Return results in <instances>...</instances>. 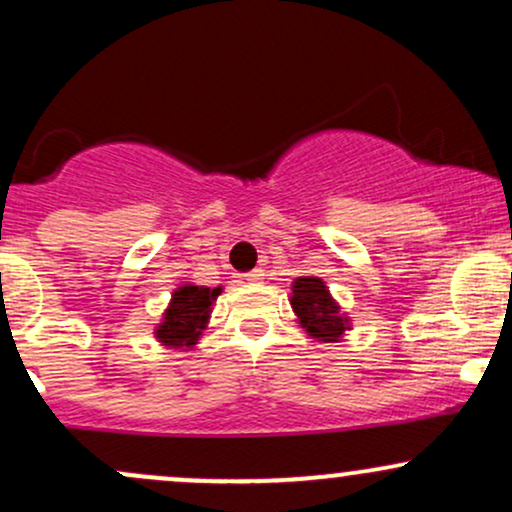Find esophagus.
Segmentation results:
<instances>
[{"label":"esophagus","instance_id":"obj_1","mask_svg":"<svg viewBox=\"0 0 512 512\" xmlns=\"http://www.w3.org/2000/svg\"><path fill=\"white\" fill-rule=\"evenodd\" d=\"M262 279H264L262 269H252V272L245 274V281H248V284H260Z\"/></svg>","mask_w":512,"mask_h":512}]
</instances>
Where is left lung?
<instances>
[{
    "label": "left lung",
    "mask_w": 512,
    "mask_h": 512,
    "mask_svg": "<svg viewBox=\"0 0 512 512\" xmlns=\"http://www.w3.org/2000/svg\"><path fill=\"white\" fill-rule=\"evenodd\" d=\"M291 308L308 337L317 342H339L351 322L327 291L320 276H298L291 286Z\"/></svg>",
    "instance_id": "1"
}]
</instances>
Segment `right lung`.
<instances>
[{
    "mask_svg": "<svg viewBox=\"0 0 512 512\" xmlns=\"http://www.w3.org/2000/svg\"><path fill=\"white\" fill-rule=\"evenodd\" d=\"M221 286L207 289V286L182 284L173 291L161 325L156 327V339L170 349H192L202 332L207 330L211 305L219 298Z\"/></svg>",
    "mask_w": 512,
    "mask_h": 512,
    "instance_id": "obj_1",
    "label": "right lung"
}]
</instances>
